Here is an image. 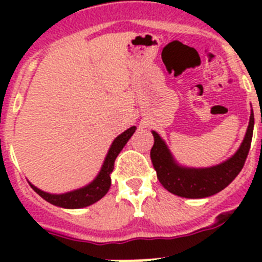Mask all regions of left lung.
<instances>
[{"label":"left lung","instance_id":"1","mask_svg":"<svg viewBox=\"0 0 262 262\" xmlns=\"http://www.w3.org/2000/svg\"><path fill=\"white\" fill-rule=\"evenodd\" d=\"M253 127L254 115L253 110H251L248 128L239 149L226 161L209 168H190L177 163L164 139L156 131H152L155 143L151 149V160L160 184L169 193L191 200L206 198L222 191L244 166L251 148Z\"/></svg>","mask_w":262,"mask_h":262}]
</instances>
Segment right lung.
<instances>
[{
    "label": "right lung",
    "mask_w": 262,
    "mask_h": 262,
    "mask_svg": "<svg viewBox=\"0 0 262 262\" xmlns=\"http://www.w3.org/2000/svg\"><path fill=\"white\" fill-rule=\"evenodd\" d=\"M135 129V126L129 127L124 133H122L114 139V142L110 145V149H108L107 155H106L105 161H103L102 166H101V170H99L97 177L90 184L85 185V186L80 187V189H76V190L62 194H51L47 193V191H43L36 186H34L31 182H29L30 186L43 200H46L53 206L62 207V209H82V207H88V206L93 205L97 201L101 200L102 196H105L108 189H110V174L113 172V169H114L115 159L120 154V151L123 149L124 145L127 144L128 139L134 135Z\"/></svg>",
    "instance_id": "1"
}]
</instances>
